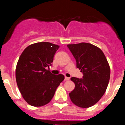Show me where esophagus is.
Segmentation results:
<instances>
[{"label": "esophagus", "instance_id": "1", "mask_svg": "<svg viewBox=\"0 0 125 125\" xmlns=\"http://www.w3.org/2000/svg\"><path fill=\"white\" fill-rule=\"evenodd\" d=\"M69 79H70V78H68V77H66V76H65V78H64L65 81H69Z\"/></svg>", "mask_w": 125, "mask_h": 125}]
</instances>
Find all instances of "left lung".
<instances>
[{"mask_svg":"<svg viewBox=\"0 0 125 125\" xmlns=\"http://www.w3.org/2000/svg\"><path fill=\"white\" fill-rule=\"evenodd\" d=\"M76 61V67L83 74L81 79L72 77L75 88L69 93L71 100L81 108H89L101 98L108 87L110 68L103 52L86 42L68 44Z\"/></svg>","mask_w":125,"mask_h":125,"instance_id":"obj_1","label":"left lung"}]
</instances>
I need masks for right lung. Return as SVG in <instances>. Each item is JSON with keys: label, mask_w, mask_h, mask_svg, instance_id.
Listing matches in <instances>:
<instances>
[{"label": "right lung", "mask_w": 125, "mask_h": 125, "mask_svg": "<svg viewBox=\"0 0 125 125\" xmlns=\"http://www.w3.org/2000/svg\"><path fill=\"white\" fill-rule=\"evenodd\" d=\"M59 47L47 42H37L26 47L20 56L15 69L16 82L30 105L39 107L49 103L64 79V75H54L47 69L52 64Z\"/></svg>", "instance_id": "obj_1"}]
</instances>
